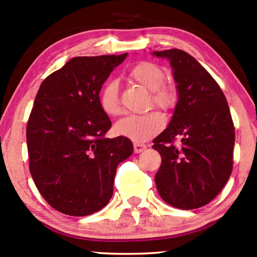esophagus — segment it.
I'll list each match as a JSON object with an SVG mask.
<instances>
[{
  "label": "esophagus",
  "instance_id": "esophagus-1",
  "mask_svg": "<svg viewBox=\"0 0 257 257\" xmlns=\"http://www.w3.org/2000/svg\"><path fill=\"white\" fill-rule=\"evenodd\" d=\"M146 148H147V146H146V145H144V144H139V142H135V144H134L135 153L144 152V151L146 150Z\"/></svg>",
  "mask_w": 257,
  "mask_h": 257
}]
</instances>
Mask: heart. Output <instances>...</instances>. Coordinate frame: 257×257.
Returning <instances> with one entry per match:
<instances>
[{
	"mask_svg": "<svg viewBox=\"0 0 257 257\" xmlns=\"http://www.w3.org/2000/svg\"><path fill=\"white\" fill-rule=\"evenodd\" d=\"M132 76L152 91V101L163 109H169L177 100L176 89L171 85L163 83L164 70L158 64L152 62H141L133 68ZM101 109L107 115H119L120 107L118 83L111 80L104 86L100 92ZM165 125V117L157 110H151L144 113H129L117 120L115 132L117 135L128 138L135 142H144L158 134Z\"/></svg>",
	"mask_w": 257,
	"mask_h": 257,
	"instance_id": "1",
	"label": "heart"
}]
</instances>
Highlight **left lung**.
<instances>
[{
	"label": "left lung",
	"mask_w": 257,
	"mask_h": 257,
	"mask_svg": "<svg viewBox=\"0 0 257 257\" xmlns=\"http://www.w3.org/2000/svg\"><path fill=\"white\" fill-rule=\"evenodd\" d=\"M172 68L178 101L168 128L154 139L162 156L157 189L169 205L195 209L220 193L232 172L234 126L221 88L193 56L179 49L153 51ZM181 139L179 147L172 142Z\"/></svg>",
	"instance_id": "8db88e82"
}]
</instances>
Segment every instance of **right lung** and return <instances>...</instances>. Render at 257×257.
<instances>
[{
	"instance_id": "right-lung-1",
	"label": "right lung",
	"mask_w": 257,
	"mask_h": 257,
	"mask_svg": "<svg viewBox=\"0 0 257 257\" xmlns=\"http://www.w3.org/2000/svg\"><path fill=\"white\" fill-rule=\"evenodd\" d=\"M126 55L74 57L42 82L27 123L30 171L40 195L73 217L100 211L117 166L134 152L129 139L105 138L111 120L99 93Z\"/></svg>"
}]
</instances>
